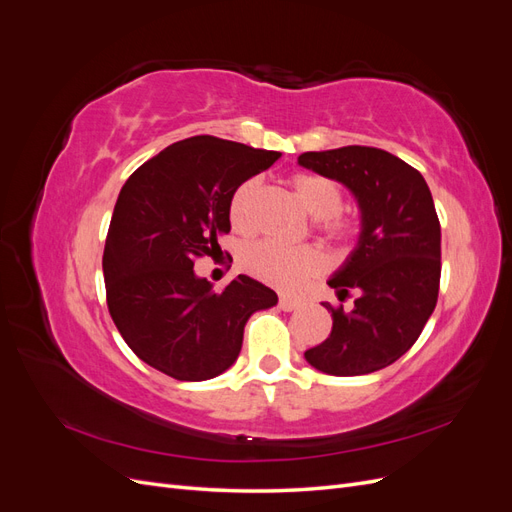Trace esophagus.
<instances>
[{"instance_id":"34e87169","label":"esophagus","mask_w":512,"mask_h":512,"mask_svg":"<svg viewBox=\"0 0 512 512\" xmlns=\"http://www.w3.org/2000/svg\"><path fill=\"white\" fill-rule=\"evenodd\" d=\"M280 309H284V312H292V309H297L299 305H301V301H297V299H292V297H280Z\"/></svg>"}]
</instances>
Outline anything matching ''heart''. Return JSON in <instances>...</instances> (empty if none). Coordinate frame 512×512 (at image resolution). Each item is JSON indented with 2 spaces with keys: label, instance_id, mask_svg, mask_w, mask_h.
<instances>
[{
  "label": "heart",
  "instance_id": "1",
  "mask_svg": "<svg viewBox=\"0 0 512 512\" xmlns=\"http://www.w3.org/2000/svg\"><path fill=\"white\" fill-rule=\"evenodd\" d=\"M290 185L303 200L307 211L316 215V226L335 243L354 241L359 224L342 211L344 192L339 183L316 173H294ZM262 181L245 179L230 198V222L239 232H254L258 226V205ZM241 267L256 280L280 290L299 288L309 277L324 269V256L314 245H282L260 241L245 247Z\"/></svg>",
  "mask_w": 512,
  "mask_h": 512
}]
</instances>
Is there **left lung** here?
I'll return each instance as SVG.
<instances>
[{"label": "left lung", "mask_w": 512, "mask_h": 512, "mask_svg": "<svg viewBox=\"0 0 512 512\" xmlns=\"http://www.w3.org/2000/svg\"><path fill=\"white\" fill-rule=\"evenodd\" d=\"M299 164L342 181L363 220L359 245L329 280L339 301L356 292L354 307L322 303L333 329L305 359L331 376L389 367L414 346L438 303L442 232L431 192L416 168L376 147L307 151Z\"/></svg>", "instance_id": "8db88e82"}]
</instances>
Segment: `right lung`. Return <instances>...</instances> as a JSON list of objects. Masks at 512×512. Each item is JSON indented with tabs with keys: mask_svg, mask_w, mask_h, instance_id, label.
Masks as SVG:
<instances>
[{
	"mask_svg": "<svg viewBox=\"0 0 512 512\" xmlns=\"http://www.w3.org/2000/svg\"><path fill=\"white\" fill-rule=\"evenodd\" d=\"M282 153L192 136L138 166L123 185L104 245L108 312L132 352L175 380L220 376L237 361L245 322L277 294L239 275L222 292L196 277L230 232V198Z\"/></svg>",
	"mask_w": 512,
	"mask_h": 512,
	"instance_id": "right-lung-1",
	"label": "right lung"
}]
</instances>
